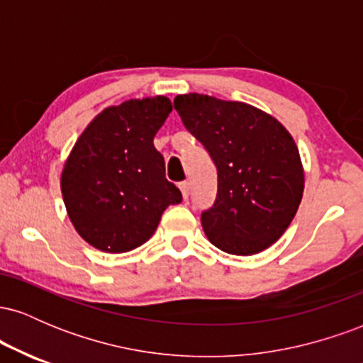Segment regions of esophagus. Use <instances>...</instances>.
Here are the masks:
<instances>
[{"instance_id":"1","label":"esophagus","mask_w":363,"mask_h":363,"mask_svg":"<svg viewBox=\"0 0 363 363\" xmlns=\"http://www.w3.org/2000/svg\"><path fill=\"white\" fill-rule=\"evenodd\" d=\"M179 187H181L182 198H184V199L189 198V194H191V187H189V182H187V181L181 182V184H179Z\"/></svg>"}]
</instances>
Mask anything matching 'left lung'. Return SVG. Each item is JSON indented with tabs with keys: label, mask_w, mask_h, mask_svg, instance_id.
Here are the masks:
<instances>
[{
	"label": "left lung",
	"mask_w": 363,
	"mask_h": 363,
	"mask_svg": "<svg viewBox=\"0 0 363 363\" xmlns=\"http://www.w3.org/2000/svg\"><path fill=\"white\" fill-rule=\"evenodd\" d=\"M174 107L187 131L215 162L218 191L201 213L210 242L251 256L283 235L303 194L298 148L273 116L244 102L203 94L177 95Z\"/></svg>",
	"instance_id": "1"
}]
</instances>
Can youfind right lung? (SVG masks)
Instances as JSON below:
<instances>
[{"mask_svg": "<svg viewBox=\"0 0 363 363\" xmlns=\"http://www.w3.org/2000/svg\"><path fill=\"white\" fill-rule=\"evenodd\" d=\"M172 112L164 95L131 99L95 116L77 140L61 174V193L73 227L95 249L128 252L157 230L181 191L165 179L153 147Z\"/></svg>", "mask_w": 363, "mask_h": 363, "instance_id": "obj_1", "label": "right lung"}]
</instances>
